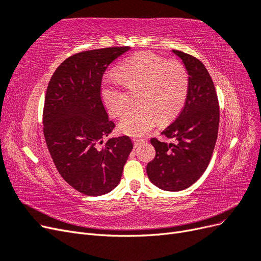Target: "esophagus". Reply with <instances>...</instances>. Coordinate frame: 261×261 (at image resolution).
<instances>
[{"label":"esophagus","mask_w":261,"mask_h":261,"mask_svg":"<svg viewBox=\"0 0 261 261\" xmlns=\"http://www.w3.org/2000/svg\"><path fill=\"white\" fill-rule=\"evenodd\" d=\"M144 139H140V138H133V143H134V146L135 147H137L139 144H141V143H144Z\"/></svg>","instance_id":"1"}]
</instances>
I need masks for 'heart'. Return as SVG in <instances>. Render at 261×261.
Returning <instances> with one entry per match:
<instances>
[{
	"instance_id": "1",
	"label": "heart",
	"mask_w": 261,
	"mask_h": 261,
	"mask_svg": "<svg viewBox=\"0 0 261 261\" xmlns=\"http://www.w3.org/2000/svg\"><path fill=\"white\" fill-rule=\"evenodd\" d=\"M117 75L103 78L100 98L108 113L120 117L126 108L123 86L136 88L137 106L128 109L120 122L126 135L143 136L151 130L158 120L168 122L184 107L189 89L185 66L177 61L164 59L149 52L133 55L118 66Z\"/></svg>"
}]
</instances>
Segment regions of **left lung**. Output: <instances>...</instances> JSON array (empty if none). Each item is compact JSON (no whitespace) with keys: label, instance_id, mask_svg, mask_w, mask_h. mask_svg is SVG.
<instances>
[{"label":"left lung","instance_id":"8db88e82","mask_svg":"<svg viewBox=\"0 0 261 261\" xmlns=\"http://www.w3.org/2000/svg\"><path fill=\"white\" fill-rule=\"evenodd\" d=\"M173 53L187 70L188 94L176 120L161 133L176 143L150 140L155 156L147 164V174L156 187L177 192L192 186L208 168L217 143L220 110L215 85L202 63L181 51Z\"/></svg>","mask_w":261,"mask_h":261}]
</instances>
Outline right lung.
I'll use <instances>...</instances> for the list:
<instances>
[{"label":"right lung","instance_id":"add662e5","mask_svg":"<svg viewBox=\"0 0 261 261\" xmlns=\"http://www.w3.org/2000/svg\"><path fill=\"white\" fill-rule=\"evenodd\" d=\"M129 49L115 46L76 53L55 69L46 88V146L61 176L84 195L100 196L114 189L133 149L128 136L110 138L103 144L115 124L109 120L100 98L106 69Z\"/></svg>","mask_w":261,"mask_h":261}]
</instances>
